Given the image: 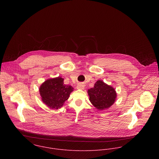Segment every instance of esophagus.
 Segmentation results:
<instances>
[{
  "mask_svg": "<svg viewBox=\"0 0 159 159\" xmlns=\"http://www.w3.org/2000/svg\"><path fill=\"white\" fill-rule=\"evenodd\" d=\"M76 88L78 89H80V90H83L84 89V85L83 84H81V83H79L78 84L77 86H76Z\"/></svg>",
  "mask_w": 159,
  "mask_h": 159,
  "instance_id": "esophagus-1",
  "label": "esophagus"
}]
</instances>
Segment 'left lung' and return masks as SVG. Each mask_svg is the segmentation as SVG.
Segmentation results:
<instances>
[{"mask_svg": "<svg viewBox=\"0 0 159 159\" xmlns=\"http://www.w3.org/2000/svg\"><path fill=\"white\" fill-rule=\"evenodd\" d=\"M88 93L91 103L98 111L110 108L117 97V93L114 88L102 80H98L93 88L88 89Z\"/></svg>", "mask_w": 159, "mask_h": 159, "instance_id": "obj_1", "label": "left lung"}]
</instances>
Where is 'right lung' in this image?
Masks as SVG:
<instances>
[{
	"label": "right lung",
	"instance_id": "right-lung-1",
	"mask_svg": "<svg viewBox=\"0 0 159 159\" xmlns=\"http://www.w3.org/2000/svg\"><path fill=\"white\" fill-rule=\"evenodd\" d=\"M64 78L58 76L43 82L39 88L42 102L51 109L57 110L68 100L73 88L64 84Z\"/></svg>",
	"mask_w": 159,
	"mask_h": 159
}]
</instances>
